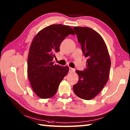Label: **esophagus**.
<instances>
[{"instance_id": "obj_1", "label": "esophagus", "mask_w": 130, "mask_h": 130, "mask_svg": "<svg viewBox=\"0 0 130 130\" xmlns=\"http://www.w3.org/2000/svg\"><path fill=\"white\" fill-rule=\"evenodd\" d=\"M74 71H75L74 69H73V68H69V72H70V73H73V72H74Z\"/></svg>"}]
</instances>
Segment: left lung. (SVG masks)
Returning a JSON list of instances; mask_svg holds the SVG:
<instances>
[{
    "label": "left lung",
    "mask_w": 130,
    "mask_h": 130,
    "mask_svg": "<svg viewBox=\"0 0 130 130\" xmlns=\"http://www.w3.org/2000/svg\"><path fill=\"white\" fill-rule=\"evenodd\" d=\"M87 61L83 71L76 70L78 81L73 85L74 93L84 100H91L102 91L109 78L111 59L104 39L88 27H74Z\"/></svg>",
    "instance_id": "8db88e82"
}]
</instances>
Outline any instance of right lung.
I'll return each instance as SVG.
<instances>
[{
    "label": "right lung",
    "instance_id": "add662e5",
    "mask_svg": "<svg viewBox=\"0 0 130 130\" xmlns=\"http://www.w3.org/2000/svg\"><path fill=\"white\" fill-rule=\"evenodd\" d=\"M75 35L68 26L52 25L39 31L31 43L27 58V74L34 93L41 99L55 95L69 67L54 64L55 54L66 37Z\"/></svg>",
    "mask_w": 130,
    "mask_h": 130
}]
</instances>
